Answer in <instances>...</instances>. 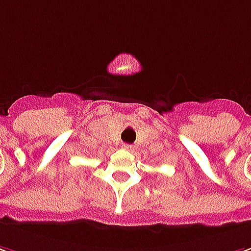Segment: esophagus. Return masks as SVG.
I'll use <instances>...</instances> for the list:
<instances>
[{"label":"esophagus","mask_w":251,"mask_h":251,"mask_svg":"<svg viewBox=\"0 0 251 251\" xmlns=\"http://www.w3.org/2000/svg\"><path fill=\"white\" fill-rule=\"evenodd\" d=\"M122 147H124V150H127V151H132L133 150V146L132 144H124Z\"/></svg>","instance_id":"34e87169"}]
</instances>
